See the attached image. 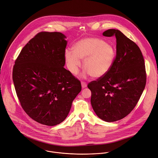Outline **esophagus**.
I'll return each mask as SVG.
<instances>
[{
	"instance_id": "esophagus-1",
	"label": "esophagus",
	"mask_w": 158,
	"mask_h": 158,
	"mask_svg": "<svg viewBox=\"0 0 158 158\" xmlns=\"http://www.w3.org/2000/svg\"><path fill=\"white\" fill-rule=\"evenodd\" d=\"M81 85H82V88H85V87H87V84H86V82L82 81V82H81Z\"/></svg>"
}]
</instances>
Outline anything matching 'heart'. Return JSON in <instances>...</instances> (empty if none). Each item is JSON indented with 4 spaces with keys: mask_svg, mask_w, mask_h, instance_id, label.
I'll list each match as a JSON object with an SVG mask.
<instances>
[{
    "mask_svg": "<svg viewBox=\"0 0 158 158\" xmlns=\"http://www.w3.org/2000/svg\"><path fill=\"white\" fill-rule=\"evenodd\" d=\"M74 51L66 49L65 59L67 67L73 74H77L84 60V68L92 77L98 78L104 76L113 65L116 51L114 47L104 40L87 37L76 42Z\"/></svg>",
    "mask_w": 158,
    "mask_h": 158,
    "instance_id": "heart-1",
    "label": "heart"
}]
</instances>
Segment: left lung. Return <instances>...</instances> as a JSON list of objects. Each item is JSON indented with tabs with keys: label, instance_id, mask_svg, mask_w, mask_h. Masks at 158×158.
<instances>
[{
	"label": "left lung",
	"instance_id": "8db88e82",
	"mask_svg": "<svg viewBox=\"0 0 158 158\" xmlns=\"http://www.w3.org/2000/svg\"><path fill=\"white\" fill-rule=\"evenodd\" d=\"M116 38V56L110 69L89 82L91 102L96 115L106 122L127 116L136 106L146 83L144 60L137 44L118 29L103 32Z\"/></svg>",
	"mask_w": 158,
	"mask_h": 158
}]
</instances>
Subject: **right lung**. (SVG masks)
Wrapping results in <instances>:
<instances>
[{
    "label": "right lung",
    "instance_id": "obj_1",
    "mask_svg": "<svg viewBox=\"0 0 158 158\" xmlns=\"http://www.w3.org/2000/svg\"><path fill=\"white\" fill-rule=\"evenodd\" d=\"M66 37L41 32L20 51L12 79L20 105L36 122L53 126L67 118L81 91V82L65 69Z\"/></svg>",
    "mask_w": 158,
    "mask_h": 158
}]
</instances>
